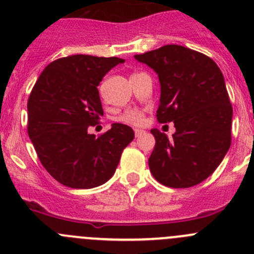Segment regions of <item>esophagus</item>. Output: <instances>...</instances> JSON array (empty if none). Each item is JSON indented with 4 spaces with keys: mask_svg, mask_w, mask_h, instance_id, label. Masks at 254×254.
Returning a JSON list of instances; mask_svg holds the SVG:
<instances>
[{
    "mask_svg": "<svg viewBox=\"0 0 254 254\" xmlns=\"http://www.w3.org/2000/svg\"><path fill=\"white\" fill-rule=\"evenodd\" d=\"M142 133H144L143 129H139V128H136V129H134V134H136V137H139V136H141Z\"/></svg>",
    "mask_w": 254,
    "mask_h": 254,
    "instance_id": "34e87169",
    "label": "esophagus"
}]
</instances>
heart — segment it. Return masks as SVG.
<instances>
[{"label":"heart","mask_w":254,"mask_h":254,"mask_svg":"<svg viewBox=\"0 0 254 254\" xmlns=\"http://www.w3.org/2000/svg\"><path fill=\"white\" fill-rule=\"evenodd\" d=\"M122 123L126 125H132V126H141L144 122V116L137 108H128L127 111L121 115V117L118 118Z\"/></svg>","instance_id":"b5f03b06"}]
</instances>
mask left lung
<instances>
[{
	"label": "left lung",
	"mask_w": 254,
	"mask_h": 254,
	"mask_svg": "<svg viewBox=\"0 0 254 254\" xmlns=\"http://www.w3.org/2000/svg\"><path fill=\"white\" fill-rule=\"evenodd\" d=\"M158 74L159 123L173 122L172 138L157 128L148 166L153 177L172 188H188L214 172L231 147L232 110L223 74L201 52L167 45L136 55Z\"/></svg>",
	"instance_id": "8db88e82"
}]
</instances>
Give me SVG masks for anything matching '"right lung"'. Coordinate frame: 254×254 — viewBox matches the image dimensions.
I'll list each match as a JSON object with an SVG mask.
<instances>
[{
	"mask_svg": "<svg viewBox=\"0 0 254 254\" xmlns=\"http://www.w3.org/2000/svg\"><path fill=\"white\" fill-rule=\"evenodd\" d=\"M123 62L89 55L64 57L51 62L33 86L28 136L43 167L61 185L87 190L106 183L134 138L133 129L122 123L98 137L87 132L103 116L97 86Z\"/></svg>",
	"mask_w": 254,
	"mask_h": 254,
	"instance_id": "add662e5",
	"label": "right lung"
}]
</instances>
